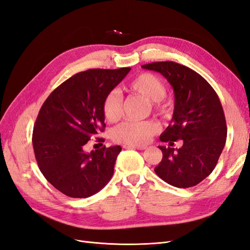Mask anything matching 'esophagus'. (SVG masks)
I'll return each instance as SVG.
<instances>
[{
    "mask_svg": "<svg viewBox=\"0 0 250 250\" xmlns=\"http://www.w3.org/2000/svg\"><path fill=\"white\" fill-rule=\"evenodd\" d=\"M124 148L127 149H138V150H145L147 147L146 146H140V145H130V144H125L123 145Z\"/></svg>",
    "mask_w": 250,
    "mask_h": 250,
    "instance_id": "34e87169",
    "label": "esophagus"
}]
</instances>
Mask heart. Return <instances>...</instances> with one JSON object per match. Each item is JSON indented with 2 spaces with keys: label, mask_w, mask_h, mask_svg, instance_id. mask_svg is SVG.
Here are the masks:
<instances>
[{
  "label": "heart",
  "mask_w": 250,
  "mask_h": 250,
  "mask_svg": "<svg viewBox=\"0 0 250 250\" xmlns=\"http://www.w3.org/2000/svg\"><path fill=\"white\" fill-rule=\"evenodd\" d=\"M127 89L138 94L145 99L152 101L153 108L158 113L168 111L162 99L167 94L163 80L152 73H142L133 78ZM102 109L104 117L109 122H116L122 115V98L117 90H111L105 96ZM160 124L154 120L145 121H125L113 128L112 139L118 143L130 144V145H143L148 143L151 138L160 131Z\"/></svg>",
  "instance_id": "1"
}]
</instances>
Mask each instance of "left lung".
<instances>
[{
    "mask_svg": "<svg viewBox=\"0 0 250 250\" xmlns=\"http://www.w3.org/2000/svg\"><path fill=\"white\" fill-rule=\"evenodd\" d=\"M142 67L161 73L175 96L171 123L160 137L170 147L158 146L163 158L154 171L173 187L198 185L215 169L228 135L219 97L206 79L183 64L160 62ZM178 139L183 141V146L172 148Z\"/></svg>",
    "mask_w": 250,
    "mask_h": 250,
    "instance_id": "1",
    "label": "left lung"
}]
</instances>
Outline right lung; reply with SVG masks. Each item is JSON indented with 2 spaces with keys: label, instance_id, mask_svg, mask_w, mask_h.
<instances>
[{
  "label": "right lung",
  "instance_id": "right-lung-1",
  "mask_svg": "<svg viewBox=\"0 0 250 250\" xmlns=\"http://www.w3.org/2000/svg\"><path fill=\"white\" fill-rule=\"evenodd\" d=\"M130 70L80 72L53 90L42 104L33 128L35 158L44 178L69 197L87 198L112 177L122 148L104 146L87 153L84 145L104 130V98Z\"/></svg>",
  "mask_w": 250,
  "mask_h": 250
}]
</instances>
